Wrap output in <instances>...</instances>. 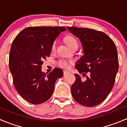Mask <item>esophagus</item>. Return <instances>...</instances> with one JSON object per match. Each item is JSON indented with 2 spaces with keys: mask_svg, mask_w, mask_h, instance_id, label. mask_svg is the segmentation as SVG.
I'll use <instances>...</instances> for the list:
<instances>
[{
  "mask_svg": "<svg viewBox=\"0 0 127 127\" xmlns=\"http://www.w3.org/2000/svg\"><path fill=\"white\" fill-rule=\"evenodd\" d=\"M69 73V72L68 71H64V75H66V74H67Z\"/></svg>",
  "mask_w": 127,
  "mask_h": 127,
  "instance_id": "obj_1",
  "label": "esophagus"
}]
</instances>
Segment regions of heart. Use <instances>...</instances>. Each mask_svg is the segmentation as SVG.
I'll return each mask as SVG.
<instances>
[{
  "mask_svg": "<svg viewBox=\"0 0 127 127\" xmlns=\"http://www.w3.org/2000/svg\"><path fill=\"white\" fill-rule=\"evenodd\" d=\"M64 41L65 43L67 44V45L71 49L75 46H78V43H77V41L76 38L74 37L72 35H67L66 37H65ZM55 44L56 42H54L52 46L53 48H55ZM72 64V62L68 61V60H60L58 62V65L60 68L64 69H69Z\"/></svg>",
  "mask_w": 127,
  "mask_h": 127,
  "instance_id": "1",
  "label": "heart"
}]
</instances>
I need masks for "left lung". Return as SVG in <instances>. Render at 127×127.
I'll return each mask as SVG.
<instances>
[{"instance_id": "left-lung-1", "label": "left lung", "mask_w": 127, "mask_h": 127, "mask_svg": "<svg viewBox=\"0 0 127 127\" xmlns=\"http://www.w3.org/2000/svg\"><path fill=\"white\" fill-rule=\"evenodd\" d=\"M67 29L80 40L84 55L77 62L76 81L71 93L77 102L93 107L107 98L114 86L118 70V57L116 45L107 35L100 31L85 28L67 27Z\"/></svg>"}]
</instances>
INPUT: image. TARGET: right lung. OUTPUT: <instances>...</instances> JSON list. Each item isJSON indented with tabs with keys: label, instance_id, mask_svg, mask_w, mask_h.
Returning <instances> with one entry per match:
<instances>
[{
	"label": "right lung",
	"instance_id": "add662e5",
	"mask_svg": "<svg viewBox=\"0 0 127 127\" xmlns=\"http://www.w3.org/2000/svg\"><path fill=\"white\" fill-rule=\"evenodd\" d=\"M64 27H30L14 38L9 53V69L16 90L33 104L47 101L51 97L57 79L64 75L55 68L47 74L41 70L43 60L50 57L53 44Z\"/></svg>",
	"mask_w": 127,
	"mask_h": 127
}]
</instances>
